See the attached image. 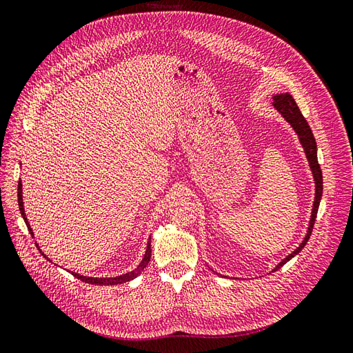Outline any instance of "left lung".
Segmentation results:
<instances>
[{"instance_id": "8db88e82", "label": "left lung", "mask_w": 353, "mask_h": 353, "mask_svg": "<svg viewBox=\"0 0 353 353\" xmlns=\"http://www.w3.org/2000/svg\"><path fill=\"white\" fill-rule=\"evenodd\" d=\"M272 99H274L272 105L276 109V112H279L284 117V119L292 125L294 132L297 134L299 141H301V144L303 147V152L306 154V159H307V162H309V168H311V172H312L314 181H315V199H314L311 219H309L306 236L302 240V243L299 244V248H296V250H293L290 254H287L285 258L271 271V272H275V271H279L281 266L285 265L292 258H294L297 253H301L302 249L306 245L309 237H311L314 223H315V219H316L318 208H319V201H321V197H323V172H321V168H319V163H318L316 141H315V138H314V134L311 131V128H309V125H307L306 119L303 117V114L301 113V110H299L294 99L288 92L275 94Z\"/></svg>"}]
</instances>
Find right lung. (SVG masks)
Here are the masks:
<instances>
[{
    "mask_svg": "<svg viewBox=\"0 0 353 353\" xmlns=\"http://www.w3.org/2000/svg\"><path fill=\"white\" fill-rule=\"evenodd\" d=\"M17 201H19L20 213H22V218H23L25 222H26V227H28V230H29V232H30V236L34 237V232H32V228H30V225H29L28 218H26V213H25L22 181H19V185H17ZM150 244H152V243H150V239H148V241H147V249H145V253H144V256H143V259H141L140 265H138L134 271H130V272L122 274V275H117V276H104V279H95V276H85V275H79L78 272H72V275L77 276V279L81 280V281H85V283H88V284H94V285H116V284H122V283H126V281H131V280L137 279V276L141 274V271H144V268L148 265V262H150V258H152V248H150ZM37 248H38V250L41 252V254L44 256V258H46L47 261H50V259L47 258V256H46L44 253H42V250L39 249L38 244H37ZM50 262H51V261H50Z\"/></svg>",
    "mask_w": 353,
    "mask_h": 353,
    "instance_id": "1",
    "label": "right lung"
}]
</instances>
